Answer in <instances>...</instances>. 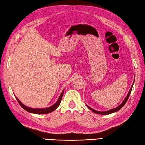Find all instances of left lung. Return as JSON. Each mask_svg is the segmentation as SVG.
Returning a JSON list of instances; mask_svg holds the SVG:
<instances>
[{"instance_id":"1","label":"left lung","mask_w":145,"mask_h":145,"mask_svg":"<svg viewBox=\"0 0 145 145\" xmlns=\"http://www.w3.org/2000/svg\"><path fill=\"white\" fill-rule=\"evenodd\" d=\"M133 84H134V82H133ZM133 85H132V87H131L130 91H129L128 93V95H127V96L126 97V98H125L124 101H123V102H122L121 104H120L118 106H117L116 108H113V109H112V110H108V111H106V112H98V111H96V110H93V109H92L91 108H90V106H88L87 105V107L88 108L90 109L91 111H92V112H93V113H97V114H100V115H108V114H111V113H112L116 112H117V111H118L119 110L121 109V108L125 105V103H127V100H128V99L129 97H130V95L131 92L132 87H133Z\"/></svg>"}]
</instances>
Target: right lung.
<instances>
[{
    "mask_svg": "<svg viewBox=\"0 0 145 145\" xmlns=\"http://www.w3.org/2000/svg\"><path fill=\"white\" fill-rule=\"evenodd\" d=\"M63 91H64L61 92L59 98H58V100H57V102L55 103L54 105H52L48 108H29L22 103L16 97H15V98H16L18 103L20 104V105L22 107L24 110H26L27 112L32 113H35V114H47V113H51L52 112H53V111H54L58 106H59V105L61 102V98H62V97H63Z\"/></svg>",
    "mask_w": 145,
    "mask_h": 145,
    "instance_id": "add662e5",
    "label": "right lung"
}]
</instances>
